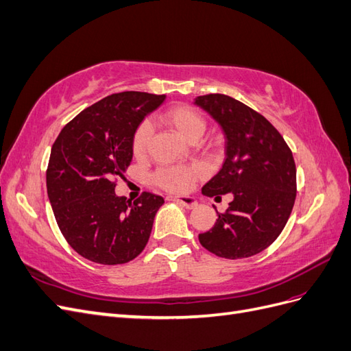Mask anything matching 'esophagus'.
<instances>
[{"instance_id": "34e87169", "label": "esophagus", "mask_w": 351, "mask_h": 351, "mask_svg": "<svg viewBox=\"0 0 351 351\" xmlns=\"http://www.w3.org/2000/svg\"><path fill=\"white\" fill-rule=\"evenodd\" d=\"M167 199L177 202V204L184 206L186 209H193L197 206V200L192 196H168Z\"/></svg>"}]
</instances>
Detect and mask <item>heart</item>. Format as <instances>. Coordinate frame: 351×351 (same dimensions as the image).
<instances>
[{
  "mask_svg": "<svg viewBox=\"0 0 351 351\" xmlns=\"http://www.w3.org/2000/svg\"><path fill=\"white\" fill-rule=\"evenodd\" d=\"M164 121L171 125L173 129L183 137L187 142L197 141L199 137L205 133L206 124L204 117L197 111L190 107H180L169 108L164 114ZM151 137V125L147 123H142L133 136V154L136 156H142L146 152L147 143ZM204 174V168L199 165L193 167H168L162 168L155 174V182L164 187L168 192H186L192 187L193 182Z\"/></svg>",
  "mask_w": 351,
  "mask_h": 351,
  "instance_id": "1",
  "label": "heart"
}]
</instances>
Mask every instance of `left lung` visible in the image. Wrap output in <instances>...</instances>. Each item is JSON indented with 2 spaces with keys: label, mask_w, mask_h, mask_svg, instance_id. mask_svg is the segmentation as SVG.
Here are the masks:
<instances>
[{
  "label": "left lung",
  "mask_w": 351,
  "mask_h": 351,
  "mask_svg": "<svg viewBox=\"0 0 351 351\" xmlns=\"http://www.w3.org/2000/svg\"><path fill=\"white\" fill-rule=\"evenodd\" d=\"M226 136V161L202 187L205 196L232 195L215 226L199 234L202 246L226 259L258 254L281 234L295 200L294 158L263 115L221 93L197 97Z\"/></svg>",
  "instance_id": "8db88e82"
}]
</instances>
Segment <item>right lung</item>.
Returning <instances> with one entry per match:
<instances>
[{
  "instance_id": "obj_1",
  "label": "right lung",
  "mask_w": 351,
  "mask_h": 351,
  "mask_svg": "<svg viewBox=\"0 0 351 351\" xmlns=\"http://www.w3.org/2000/svg\"><path fill=\"white\" fill-rule=\"evenodd\" d=\"M165 95L120 92L90 105L52 145L47 190L57 224L80 256L102 265L134 259L149 240L164 199L145 192L133 204L114 178L133 158V136Z\"/></svg>"
}]
</instances>
